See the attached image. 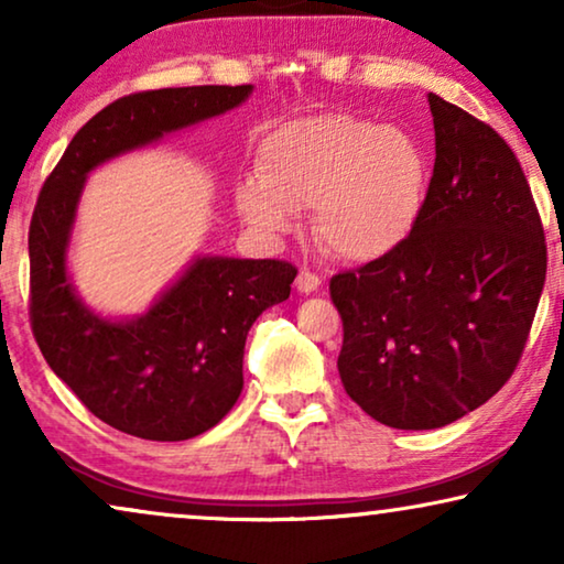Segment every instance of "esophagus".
Segmentation results:
<instances>
[{
	"mask_svg": "<svg viewBox=\"0 0 564 564\" xmlns=\"http://www.w3.org/2000/svg\"><path fill=\"white\" fill-rule=\"evenodd\" d=\"M295 288L297 292H303V295H311V292H315L321 288V276L311 272V269H300L297 272V280H295Z\"/></svg>",
	"mask_w": 564,
	"mask_h": 564,
	"instance_id": "1",
	"label": "esophagus"
}]
</instances>
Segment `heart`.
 <instances>
[{
  "label": "heart",
  "instance_id": "b5f03b06",
  "mask_svg": "<svg viewBox=\"0 0 564 564\" xmlns=\"http://www.w3.org/2000/svg\"><path fill=\"white\" fill-rule=\"evenodd\" d=\"M259 176L236 187L241 218L259 234L295 228L313 207L323 249L346 261H377L419 228L431 166L411 133L349 112H321L274 128L259 143Z\"/></svg>",
  "mask_w": 564,
  "mask_h": 564
}]
</instances>
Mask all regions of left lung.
I'll return each instance as SVG.
<instances>
[{
  "label": "left lung",
  "instance_id": "obj_1",
  "mask_svg": "<svg viewBox=\"0 0 564 564\" xmlns=\"http://www.w3.org/2000/svg\"><path fill=\"white\" fill-rule=\"evenodd\" d=\"M419 228L390 257L330 276L338 375L367 415L426 431L496 395L519 365L546 276L544 228L503 138L438 95Z\"/></svg>",
  "mask_w": 564,
  "mask_h": 564
}]
</instances>
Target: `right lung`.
<instances>
[{"label": "right lung", "instance_id": "add662e5", "mask_svg": "<svg viewBox=\"0 0 564 564\" xmlns=\"http://www.w3.org/2000/svg\"><path fill=\"white\" fill-rule=\"evenodd\" d=\"M241 87H174L115 99L72 138L30 220V323L45 361L74 395L122 434L184 442L205 434L243 390L253 321L290 297L297 269L280 259L197 257L135 318L82 303L66 253L91 169L234 110Z\"/></svg>", "mask_w": 564, "mask_h": 564}]
</instances>
